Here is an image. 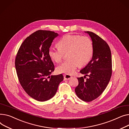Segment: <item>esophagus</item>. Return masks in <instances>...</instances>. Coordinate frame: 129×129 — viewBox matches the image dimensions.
<instances>
[{"mask_svg": "<svg viewBox=\"0 0 129 129\" xmlns=\"http://www.w3.org/2000/svg\"><path fill=\"white\" fill-rule=\"evenodd\" d=\"M63 77H64V80H69L72 77L70 75H69V74H63Z\"/></svg>", "mask_w": 129, "mask_h": 129, "instance_id": "obj_1", "label": "esophagus"}]
</instances>
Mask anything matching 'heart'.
<instances>
[{"mask_svg": "<svg viewBox=\"0 0 129 129\" xmlns=\"http://www.w3.org/2000/svg\"><path fill=\"white\" fill-rule=\"evenodd\" d=\"M58 48H49L48 54L52 61L60 63L67 54L66 61L58 67L60 73L72 74L79 66H84L91 60L94 47L92 40L87 36L68 34L58 42Z\"/></svg>", "mask_w": 129, "mask_h": 129, "instance_id": "b5f03b06", "label": "heart"}]
</instances>
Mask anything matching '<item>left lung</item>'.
<instances>
[{
  "label": "left lung",
  "instance_id": "1",
  "mask_svg": "<svg viewBox=\"0 0 129 129\" xmlns=\"http://www.w3.org/2000/svg\"><path fill=\"white\" fill-rule=\"evenodd\" d=\"M87 33L92 39L94 53L92 60L80 71L85 76L78 78L75 92L81 100L89 102L99 97L108 85L112 75V58L106 42L92 32ZM86 76L89 78L85 79Z\"/></svg>",
  "mask_w": 129,
  "mask_h": 129
}]
</instances>
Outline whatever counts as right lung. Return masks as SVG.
<instances>
[{
    "mask_svg": "<svg viewBox=\"0 0 129 129\" xmlns=\"http://www.w3.org/2000/svg\"><path fill=\"white\" fill-rule=\"evenodd\" d=\"M58 34L47 30H38L28 36L18 51L15 67L18 80L25 92L34 100L45 102L56 94L62 74L49 75L55 66L48 52Z\"/></svg>",
    "mask_w": 129,
    "mask_h": 129,
    "instance_id": "right-lung-1",
    "label": "right lung"
}]
</instances>
